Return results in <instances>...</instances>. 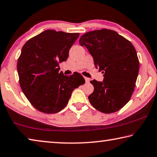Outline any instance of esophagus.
I'll return each mask as SVG.
<instances>
[{
    "mask_svg": "<svg viewBox=\"0 0 157 157\" xmlns=\"http://www.w3.org/2000/svg\"><path fill=\"white\" fill-rule=\"evenodd\" d=\"M84 79H85V81H86V83H89V82H90V79H89V78H86V77H84Z\"/></svg>",
    "mask_w": 157,
    "mask_h": 157,
    "instance_id": "esophagus-1",
    "label": "esophagus"
}]
</instances>
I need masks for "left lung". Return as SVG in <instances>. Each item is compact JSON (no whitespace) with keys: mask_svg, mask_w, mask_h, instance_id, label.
Instances as JSON below:
<instances>
[{"mask_svg":"<svg viewBox=\"0 0 157 157\" xmlns=\"http://www.w3.org/2000/svg\"><path fill=\"white\" fill-rule=\"evenodd\" d=\"M79 42L88 49L95 68L104 73L102 82L91 81L94 91L88 97L89 102L105 113L121 109L131 98L139 75L135 48L116 32L107 29L86 33Z\"/></svg>","mask_w":157,"mask_h":157,"instance_id":"8db88e82","label":"left lung"}]
</instances>
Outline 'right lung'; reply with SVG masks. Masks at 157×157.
Wrapping results in <instances>:
<instances>
[{"label": "right lung", "mask_w": 157, "mask_h": 157, "mask_svg": "<svg viewBox=\"0 0 157 157\" xmlns=\"http://www.w3.org/2000/svg\"><path fill=\"white\" fill-rule=\"evenodd\" d=\"M79 33L47 30L28 40L17 62L19 84L34 108L55 113L68 104L73 91L85 80L78 73L67 76L59 72V63L68 57L69 50Z\"/></svg>", "instance_id": "1"}]
</instances>
